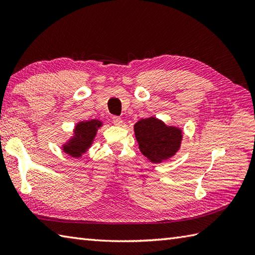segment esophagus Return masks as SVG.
I'll list each match as a JSON object with an SVG mask.
<instances>
[{
	"label": "esophagus",
	"instance_id": "esophagus-1",
	"mask_svg": "<svg viewBox=\"0 0 255 255\" xmlns=\"http://www.w3.org/2000/svg\"><path fill=\"white\" fill-rule=\"evenodd\" d=\"M112 121H113L114 125H116V126H121V125L123 124V119L118 116H113Z\"/></svg>",
	"mask_w": 255,
	"mask_h": 255
}]
</instances>
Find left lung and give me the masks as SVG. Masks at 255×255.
I'll return each instance as SVG.
<instances>
[{"mask_svg":"<svg viewBox=\"0 0 255 255\" xmlns=\"http://www.w3.org/2000/svg\"><path fill=\"white\" fill-rule=\"evenodd\" d=\"M133 130L141 153L153 163L171 158L181 147V129L166 126L155 117L139 121L133 126Z\"/></svg>","mask_w":255,"mask_h":255,"instance_id":"obj_1","label":"left lung"}]
</instances>
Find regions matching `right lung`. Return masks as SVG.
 Instances as JSON below:
<instances>
[{
	"label": "right lung",
	"mask_w": 255,
	"mask_h": 255,
	"mask_svg": "<svg viewBox=\"0 0 255 255\" xmlns=\"http://www.w3.org/2000/svg\"><path fill=\"white\" fill-rule=\"evenodd\" d=\"M101 126L102 122L96 121V119L80 122L74 128L73 137L62 145L63 152L73 156V158H80L93 143L97 129Z\"/></svg>",
	"instance_id": "add662e5"
}]
</instances>
